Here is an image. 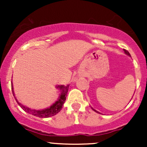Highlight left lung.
<instances>
[{"instance_id":"8db88e82","label":"left lung","mask_w":147,"mask_h":147,"mask_svg":"<svg viewBox=\"0 0 147 147\" xmlns=\"http://www.w3.org/2000/svg\"><path fill=\"white\" fill-rule=\"evenodd\" d=\"M124 53H126V54H127V55H129V56H131V55H130L129 53V52H128V51H127V50H125V49H124ZM93 109V110H94V112H97V111H96V110H95V109ZM98 113H99V112H98Z\"/></svg>"}]
</instances>
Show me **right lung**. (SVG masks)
I'll return each mask as SVG.
<instances>
[{"label": "right lung", "mask_w": 147, "mask_h": 147, "mask_svg": "<svg viewBox=\"0 0 147 147\" xmlns=\"http://www.w3.org/2000/svg\"><path fill=\"white\" fill-rule=\"evenodd\" d=\"M11 86H12V92H13V96H14L15 99H16V102H18L19 106H20V107L25 111V112H28V113L30 114V115H34V116H36V117H41V118H47V117H52V116H54V115H55L56 114H57L60 110H61L62 108H63V104L65 103V100H66L67 93L68 88H69V85L57 86L59 90H60V97H59L57 101L55 102V103L53 104L52 106H50V107L43 109V110H35V109H31L30 108H28L27 107L23 106V105H21L20 102H18V101L16 100V97H15L14 95V92H13V84H11Z\"/></svg>", "instance_id": "add662e5"}]
</instances>
